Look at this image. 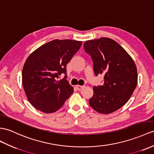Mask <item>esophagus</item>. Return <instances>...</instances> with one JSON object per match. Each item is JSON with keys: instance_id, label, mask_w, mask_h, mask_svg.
<instances>
[{"instance_id": "obj_1", "label": "esophagus", "mask_w": 154, "mask_h": 154, "mask_svg": "<svg viewBox=\"0 0 154 154\" xmlns=\"http://www.w3.org/2000/svg\"><path fill=\"white\" fill-rule=\"evenodd\" d=\"M84 88H85V85H76V89L78 91H81Z\"/></svg>"}]
</instances>
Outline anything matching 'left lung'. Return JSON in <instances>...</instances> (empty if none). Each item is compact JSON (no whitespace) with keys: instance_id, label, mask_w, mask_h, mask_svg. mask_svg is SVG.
<instances>
[{"instance_id":"1","label":"left lung","mask_w":154,"mask_h":154,"mask_svg":"<svg viewBox=\"0 0 154 154\" xmlns=\"http://www.w3.org/2000/svg\"><path fill=\"white\" fill-rule=\"evenodd\" d=\"M84 48L91 56L95 74L104 75V84L93 87L90 106L100 114L118 110L129 100L136 88L135 63L120 45L106 37L86 41Z\"/></svg>"}]
</instances>
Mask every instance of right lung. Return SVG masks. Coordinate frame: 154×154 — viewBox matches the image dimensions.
<instances>
[{
    "mask_svg": "<svg viewBox=\"0 0 154 154\" xmlns=\"http://www.w3.org/2000/svg\"><path fill=\"white\" fill-rule=\"evenodd\" d=\"M82 44L69 39L54 40L36 49L26 60L22 84L29 102L37 110L53 113L73 93L66 80V66ZM61 73L65 74L64 78L57 81Z\"/></svg>",
    "mask_w": 154,
    "mask_h": 154,
    "instance_id": "1",
    "label": "right lung"
}]
</instances>
